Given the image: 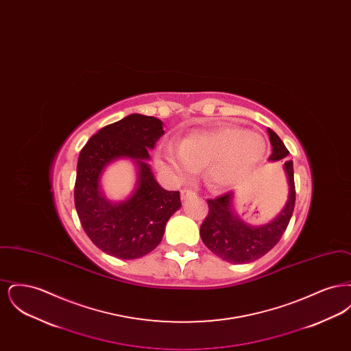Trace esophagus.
Instances as JSON below:
<instances>
[{
  "label": "esophagus",
  "mask_w": 351,
  "mask_h": 351,
  "mask_svg": "<svg viewBox=\"0 0 351 351\" xmlns=\"http://www.w3.org/2000/svg\"><path fill=\"white\" fill-rule=\"evenodd\" d=\"M182 199L185 200V199H188V197H191V196H195L196 195V192L195 191H192V189H188V188H184L182 189Z\"/></svg>",
  "instance_id": "34e87169"
}]
</instances>
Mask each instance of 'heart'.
Here are the masks:
<instances>
[{
  "mask_svg": "<svg viewBox=\"0 0 351 351\" xmlns=\"http://www.w3.org/2000/svg\"><path fill=\"white\" fill-rule=\"evenodd\" d=\"M266 143L258 134L237 126H221L210 132L188 135L179 150L169 147L159 166L176 179L186 180L197 168L210 166V178L219 185H232L247 178L261 162Z\"/></svg>",
  "mask_w": 351,
  "mask_h": 351,
  "instance_id": "heart-1",
  "label": "heart"
}]
</instances>
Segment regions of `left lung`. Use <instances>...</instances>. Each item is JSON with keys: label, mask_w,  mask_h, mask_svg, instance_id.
I'll return each mask as SVG.
<instances>
[{"label": "left lung", "mask_w": 351, "mask_h": 351, "mask_svg": "<svg viewBox=\"0 0 351 351\" xmlns=\"http://www.w3.org/2000/svg\"><path fill=\"white\" fill-rule=\"evenodd\" d=\"M272 154L269 160H280L288 156L289 151L278 134L268 129ZM289 182V197L280 215L269 223L259 228H251L235 217L232 210V192L209 199L208 216L200 226L201 239L205 246L221 259L234 265L250 263L267 254L282 238L289 219L292 217L296 201L293 179V163H284Z\"/></svg>", "instance_id": "1"}]
</instances>
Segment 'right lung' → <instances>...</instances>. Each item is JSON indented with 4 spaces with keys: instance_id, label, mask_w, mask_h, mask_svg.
<instances>
[{
    "instance_id": "add662e5",
    "label": "right lung",
    "mask_w": 351,
    "mask_h": 351,
    "mask_svg": "<svg viewBox=\"0 0 351 351\" xmlns=\"http://www.w3.org/2000/svg\"><path fill=\"white\" fill-rule=\"evenodd\" d=\"M162 121L130 114L90 136L77 162L75 206L84 232L109 255L136 259L154 250L163 239L169 217L182 206L179 191L163 189L152 176L149 150L165 134ZM135 158L140 172L130 199L110 204L100 195L103 167L117 157Z\"/></svg>"
}]
</instances>
